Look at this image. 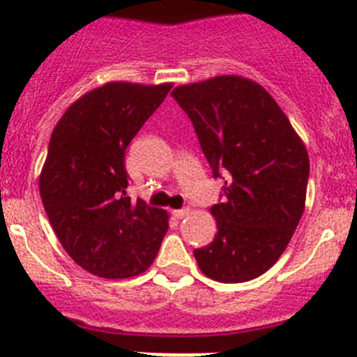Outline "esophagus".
I'll list each match as a JSON object with an SVG mask.
<instances>
[{
	"label": "esophagus",
	"mask_w": 357,
	"mask_h": 357,
	"mask_svg": "<svg viewBox=\"0 0 357 357\" xmlns=\"http://www.w3.org/2000/svg\"><path fill=\"white\" fill-rule=\"evenodd\" d=\"M189 214V209H176L173 211V218H176V220H182L184 216H188Z\"/></svg>",
	"instance_id": "1"
}]
</instances>
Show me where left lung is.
<instances>
[{"label": "left lung", "instance_id": "obj_1", "mask_svg": "<svg viewBox=\"0 0 357 357\" xmlns=\"http://www.w3.org/2000/svg\"><path fill=\"white\" fill-rule=\"evenodd\" d=\"M193 123L223 200L211 207L218 234L195 259L209 279L247 282L288 247L304 213L309 157L277 102L255 82L216 77L172 93Z\"/></svg>", "mask_w": 357, "mask_h": 357}]
</instances>
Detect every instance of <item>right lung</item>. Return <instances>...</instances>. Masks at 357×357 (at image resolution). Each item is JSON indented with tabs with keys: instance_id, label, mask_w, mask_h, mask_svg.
Here are the masks:
<instances>
[{
	"instance_id": "add662e5",
	"label": "right lung",
	"mask_w": 357,
	"mask_h": 357,
	"mask_svg": "<svg viewBox=\"0 0 357 357\" xmlns=\"http://www.w3.org/2000/svg\"><path fill=\"white\" fill-rule=\"evenodd\" d=\"M169 89L110 82L73 103L52 134L43 206L71 259L98 277L143 273L168 230L166 211L127 195L125 151Z\"/></svg>"
}]
</instances>
